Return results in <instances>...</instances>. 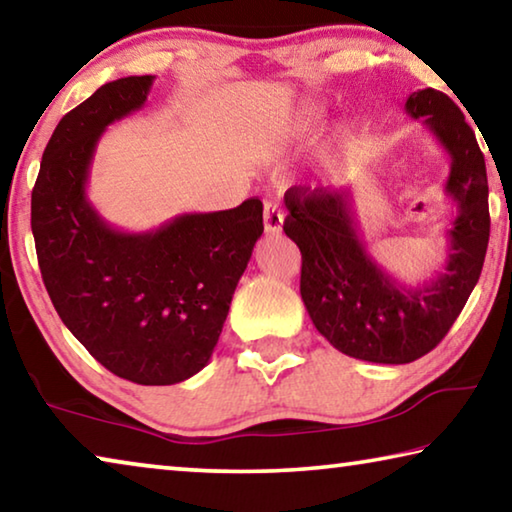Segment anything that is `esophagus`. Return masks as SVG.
Wrapping results in <instances>:
<instances>
[{
  "mask_svg": "<svg viewBox=\"0 0 512 512\" xmlns=\"http://www.w3.org/2000/svg\"><path fill=\"white\" fill-rule=\"evenodd\" d=\"M282 223H284L282 207L273 203V201H268L264 205V230H266V235H280Z\"/></svg>",
  "mask_w": 512,
  "mask_h": 512,
  "instance_id": "34e87169",
  "label": "esophagus"
}]
</instances>
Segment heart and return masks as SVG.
I'll return each instance as SVG.
<instances>
[{"label": "heart", "mask_w": 512, "mask_h": 512, "mask_svg": "<svg viewBox=\"0 0 512 512\" xmlns=\"http://www.w3.org/2000/svg\"><path fill=\"white\" fill-rule=\"evenodd\" d=\"M300 128H305V131H316V128L323 126L325 121V110L316 106V103H307L305 108L300 110ZM336 140H339L341 144H345L350 140V133L345 131V128H341L339 135H336Z\"/></svg>", "instance_id": "heart-1"}]
</instances>
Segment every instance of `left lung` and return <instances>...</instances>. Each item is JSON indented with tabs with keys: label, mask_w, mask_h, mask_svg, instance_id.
Here are the masks:
<instances>
[{
	"label": "left lung",
	"mask_w": 512,
	"mask_h": 512,
	"mask_svg": "<svg viewBox=\"0 0 512 512\" xmlns=\"http://www.w3.org/2000/svg\"><path fill=\"white\" fill-rule=\"evenodd\" d=\"M449 155L445 194L456 219L445 230L443 268L422 284L388 275L368 253L352 189L291 187L284 232L302 253L300 296L320 336L348 357L411 363L445 339L479 282L490 239L485 160L461 108L438 90H418L404 103Z\"/></svg>",
	"instance_id": "obj_1"
}]
</instances>
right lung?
Here are the masks:
<instances>
[{
  "instance_id": "add662e5",
  "label": "right lung",
  "mask_w": 512,
  "mask_h": 512,
  "mask_svg": "<svg viewBox=\"0 0 512 512\" xmlns=\"http://www.w3.org/2000/svg\"><path fill=\"white\" fill-rule=\"evenodd\" d=\"M153 81H110L58 121L31 194V230L49 298L83 348L121 379L169 386L210 363L264 207L248 198L146 232L103 219L88 198L94 151L110 124L144 106Z\"/></svg>"
}]
</instances>
